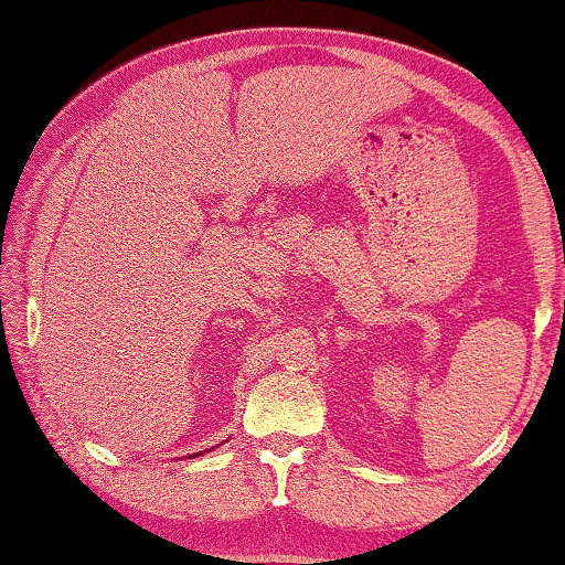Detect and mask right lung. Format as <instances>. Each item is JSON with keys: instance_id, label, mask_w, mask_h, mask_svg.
<instances>
[{"instance_id": "right-lung-1", "label": "right lung", "mask_w": 565, "mask_h": 565, "mask_svg": "<svg viewBox=\"0 0 565 565\" xmlns=\"http://www.w3.org/2000/svg\"><path fill=\"white\" fill-rule=\"evenodd\" d=\"M198 455H203V452H198Z\"/></svg>"}]
</instances>
